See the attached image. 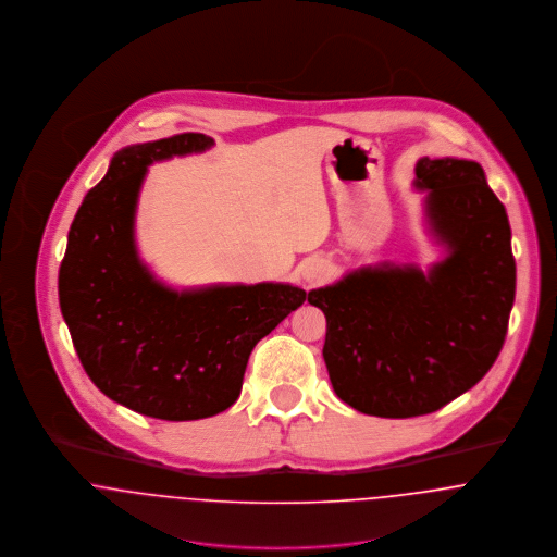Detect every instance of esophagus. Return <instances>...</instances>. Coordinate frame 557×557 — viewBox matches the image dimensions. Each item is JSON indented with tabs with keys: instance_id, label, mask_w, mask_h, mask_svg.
<instances>
[{
	"instance_id": "obj_1",
	"label": "esophagus",
	"mask_w": 557,
	"mask_h": 557,
	"mask_svg": "<svg viewBox=\"0 0 557 557\" xmlns=\"http://www.w3.org/2000/svg\"><path fill=\"white\" fill-rule=\"evenodd\" d=\"M331 275V269L329 264L324 262H311L306 269H304V277L311 282V284H318V282H324L326 277Z\"/></svg>"
}]
</instances>
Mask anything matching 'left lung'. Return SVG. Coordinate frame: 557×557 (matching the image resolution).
<instances>
[{"mask_svg":"<svg viewBox=\"0 0 557 557\" xmlns=\"http://www.w3.org/2000/svg\"><path fill=\"white\" fill-rule=\"evenodd\" d=\"M450 256L419 269L348 275L308 295L326 318L322 357L342 401L382 419L430 414L472 388L504 346L517 267L504 205L476 162L417 164Z\"/></svg>","mask_w":557,"mask_h":557,"instance_id":"8db88e82","label":"left lung"}]
</instances>
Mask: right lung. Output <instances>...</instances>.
I'll use <instances>...</instances> for the list:
<instances>
[{
	"instance_id": "obj_1",
	"label": "right lung",
	"mask_w": 557,
	"mask_h": 557,
	"mask_svg": "<svg viewBox=\"0 0 557 557\" xmlns=\"http://www.w3.org/2000/svg\"><path fill=\"white\" fill-rule=\"evenodd\" d=\"M213 145L184 132L120 151L67 233L60 306L91 382L125 408L196 421L231 408L253 346L308 293L286 284L173 293L140 264L132 220L147 164Z\"/></svg>"
}]
</instances>
